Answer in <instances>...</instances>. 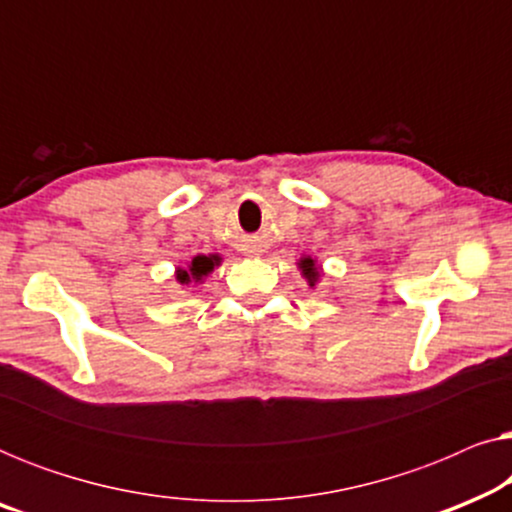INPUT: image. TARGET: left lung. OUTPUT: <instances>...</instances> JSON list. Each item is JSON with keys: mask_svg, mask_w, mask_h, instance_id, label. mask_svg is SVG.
I'll return each instance as SVG.
<instances>
[{"mask_svg": "<svg viewBox=\"0 0 512 512\" xmlns=\"http://www.w3.org/2000/svg\"><path fill=\"white\" fill-rule=\"evenodd\" d=\"M296 265H298V270H300V277L305 279L310 289H314V286L319 284V279L324 277V268H321V263L317 261V258H312V256L305 254V256L298 258Z\"/></svg>", "mask_w": 512, "mask_h": 512, "instance_id": "obj_1", "label": "left lung"}]
</instances>
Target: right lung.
I'll return each instance as SVG.
<instances>
[{"instance_id":"obj_1","label":"right lung","mask_w":512,"mask_h":512,"mask_svg":"<svg viewBox=\"0 0 512 512\" xmlns=\"http://www.w3.org/2000/svg\"><path fill=\"white\" fill-rule=\"evenodd\" d=\"M221 261L223 258L219 254H207V256L198 254L186 263V268L174 270V279H177L181 286H191V284L198 286L212 275L214 268H219Z\"/></svg>"}]
</instances>
